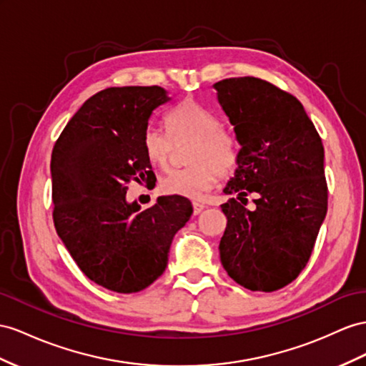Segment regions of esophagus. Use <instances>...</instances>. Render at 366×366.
I'll list each match as a JSON object with an SVG mask.
<instances>
[{
	"instance_id": "obj_1",
	"label": "esophagus",
	"mask_w": 366,
	"mask_h": 366,
	"mask_svg": "<svg viewBox=\"0 0 366 366\" xmlns=\"http://www.w3.org/2000/svg\"><path fill=\"white\" fill-rule=\"evenodd\" d=\"M204 209H205V205H204V204L193 202V213H194V214H199Z\"/></svg>"
}]
</instances>
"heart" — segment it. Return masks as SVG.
<instances>
[{
	"instance_id": "1",
	"label": "heart",
	"mask_w": 366,
	"mask_h": 366,
	"mask_svg": "<svg viewBox=\"0 0 366 366\" xmlns=\"http://www.w3.org/2000/svg\"><path fill=\"white\" fill-rule=\"evenodd\" d=\"M168 137L157 127H148L142 147L147 159L153 165H170L174 145L189 144L187 164L182 170L167 173L159 190L164 194L198 199L217 182V177L229 176L238 161L237 140L230 131L221 127L213 112L202 108L198 102H181L167 117Z\"/></svg>"
}]
</instances>
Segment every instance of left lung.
I'll return each instance as SVG.
<instances>
[{
  "mask_svg": "<svg viewBox=\"0 0 366 366\" xmlns=\"http://www.w3.org/2000/svg\"><path fill=\"white\" fill-rule=\"evenodd\" d=\"M213 88L239 144L224 189L237 198L221 205V263L242 287L274 292L305 269L326 217L322 139L302 103L272 83L233 77ZM249 192L256 194L252 211L244 207Z\"/></svg>",
  "mask_w": 366,
  "mask_h": 366,
  "instance_id": "left-lung-1",
  "label": "left lung"
}]
</instances>
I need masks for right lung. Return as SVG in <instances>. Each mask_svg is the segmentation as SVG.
I'll return each instance as SVG.
<instances>
[{"instance_id":"add662e5","label":"right lung","mask_w":366,"mask_h":366,"mask_svg":"<svg viewBox=\"0 0 366 366\" xmlns=\"http://www.w3.org/2000/svg\"><path fill=\"white\" fill-rule=\"evenodd\" d=\"M172 100L161 86L97 92L64 127L52 149L54 224L64 247L94 283L139 292L164 274L192 202L159 196L153 207L127 201V184L156 177L142 147L153 111Z\"/></svg>"}]
</instances>
